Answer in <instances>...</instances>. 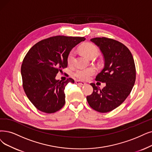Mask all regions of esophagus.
<instances>
[{
	"instance_id": "esophagus-1",
	"label": "esophagus",
	"mask_w": 152,
	"mask_h": 152,
	"mask_svg": "<svg viewBox=\"0 0 152 152\" xmlns=\"http://www.w3.org/2000/svg\"><path fill=\"white\" fill-rule=\"evenodd\" d=\"M75 83H76L77 84H78V85H81V86H85V85L86 84L85 82H81V81H80V80H76V81H75Z\"/></svg>"
}]
</instances>
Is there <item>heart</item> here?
Segmentation results:
<instances>
[{"label":"heart","mask_w":152,"mask_h":152,"mask_svg":"<svg viewBox=\"0 0 152 152\" xmlns=\"http://www.w3.org/2000/svg\"><path fill=\"white\" fill-rule=\"evenodd\" d=\"M81 51L88 58L95 57L98 53V49L96 47L91 43H85L80 47ZM75 59V52L71 51L67 57V63L69 65H72L74 63ZM95 72L94 68L90 67L87 69H78L74 72V76L82 80H87L92 77Z\"/></svg>","instance_id":"heart-1"}]
</instances>
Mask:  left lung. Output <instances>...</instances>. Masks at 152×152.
I'll return each mask as SVG.
<instances>
[{
	"label": "left lung",
	"mask_w": 152,
	"mask_h": 152,
	"mask_svg": "<svg viewBox=\"0 0 152 152\" xmlns=\"http://www.w3.org/2000/svg\"><path fill=\"white\" fill-rule=\"evenodd\" d=\"M90 41L99 47L105 61L95 80L106 83V86L101 90L90 83L94 90L87 100L94 110L107 113L120 106L130 94L136 79L134 60L129 48L117 40L96 37Z\"/></svg>",
	"instance_id": "left-lung-1"
}]
</instances>
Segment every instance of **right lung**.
Masks as SVG:
<instances>
[{"label":"right lung","instance_id":"obj_1","mask_svg":"<svg viewBox=\"0 0 152 152\" xmlns=\"http://www.w3.org/2000/svg\"><path fill=\"white\" fill-rule=\"evenodd\" d=\"M86 38L54 36L35 44L24 57L21 75L27 96L39 110L55 113L65 103L64 90L71 78L66 81L56 80L58 72L67 66V57L73 48Z\"/></svg>","mask_w":152,"mask_h":152}]
</instances>
